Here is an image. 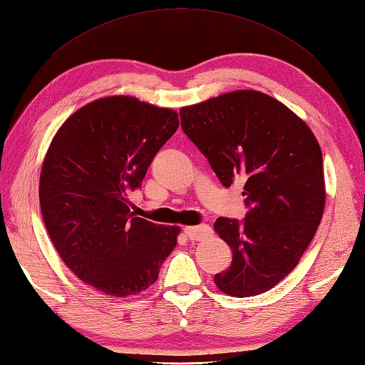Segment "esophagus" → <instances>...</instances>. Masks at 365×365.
Here are the masks:
<instances>
[{"mask_svg": "<svg viewBox=\"0 0 365 365\" xmlns=\"http://www.w3.org/2000/svg\"><path fill=\"white\" fill-rule=\"evenodd\" d=\"M184 234L187 236L190 240H201L210 234V228L207 225H198V226H185Z\"/></svg>", "mask_w": 365, "mask_h": 365, "instance_id": "1", "label": "esophagus"}]
</instances>
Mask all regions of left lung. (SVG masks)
Segmentation results:
<instances>
[{
	"label": "left lung",
	"instance_id": "1",
	"mask_svg": "<svg viewBox=\"0 0 365 365\" xmlns=\"http://www.w3.org/2000/svg\"><path fill=\"white\" fill-rule=\"evenodd\" d=\"M182 131L230 187L245 180V220L218 217L214 230L232 261L214 277L223 294H264L292 272L317 231L327 190L311 128L273 96L234 91L180 110Z\"/></svg>",
	"mask_w": 365,
	"mask_h": 365
}]
</instances>
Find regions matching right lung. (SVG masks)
<instances>
[{
    "label": "right lung",
    "mask_w": 365,
    "mask_h": 365,
    "mask_svg": "<svg viewBox=\"0 0 365 365\" xmlns=\"http://www.w3.org/2000/svg\"><path fill=\"white\" fill-rule=\"evenodd\" d=\"M180 126L178 112L126 95L98 98L63 121L40 172L48 236L68 269L125 298L155 284L180 226L135 217L129 190Z\"/></svg>",
    "instance_id": "obj_1"
}]
</instances>
